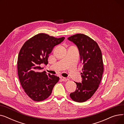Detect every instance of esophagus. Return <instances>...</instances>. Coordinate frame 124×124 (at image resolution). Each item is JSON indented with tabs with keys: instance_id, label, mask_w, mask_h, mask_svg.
<instances>
[{
	"instance_id": "34e87169",
	"label": "esophagus",
	"mask_w": 124,
	"mask_h": 124,
	"mask_svg": "<svg viewBox=\"0 0 124 124\" xmlns=\"http://www.w3.org/2000/svg\"><path fill=\"white\" fill-rule=\"evenodd\" d=\"M60 79L62 81H67V79L66 78L63 77H60Z\"/></svg>"
}]
</instances>
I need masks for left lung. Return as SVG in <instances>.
<instances>
[{
	"label": "left lung",
	"mask_w": 124,
	"mask_h": 124,
	"mask_svg": "<svg viewBox=\"0 0 124 124\" xmlns=\"http://www.w3.org/2000/svg\"><path fill=\"white\" fill-rule=\"evenodd\" d=\"M67 39L78 48L83 64L81 83L75 82L76 89L70 96L73 101L82 102L93 95L101 83L103 72L101 52L96 42L84 34H76Z\"/></svg>",
	"instance_id": "obj_1"
}]
</instances>
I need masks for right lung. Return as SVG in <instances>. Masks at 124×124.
<instances>
[{
  "label": "right lung",
  "mask_w": 124,
  "mask_h": 124,
  "mask_svg": "<svg viewBox=\"0 0 124 124\" xmlns=\"http://www.w3.org/2000/svg\"><path fill=\"white\" fill-rule=\"evenodd\" d=\"M64 39L39 34L25 42L19 52L17 64L19 81L25 93L34 101L48 98L59 79L45 71L41 72L40 65L48 63L49 55Z\"/></svg>",
  "instance_id": "add662e5"
}]
</instances>
